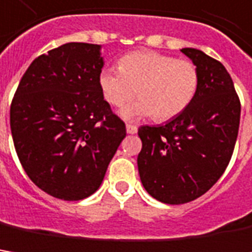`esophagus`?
<instances>
[{
  "mask_svg": "<svg viewBox=\"0 0 252 252\" xmlns=\"http://www.w3.org/2000/svg\"><path fill=\"white\" fill-rule=\"evenodd\" d=\"M126 131H127V134H136L137 133V126H134V125H126Z\"/></svg>",
  "mask_w": 252,
  "mask_h": 252,
  "instance_id": "esophagus-1",
  "label": "esophagus"
}]
</instances>
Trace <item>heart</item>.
<instances>
[{
    "label": "heart",
    "instance_id": "obj_1",
    "mask_svg": "<svg viewBox=\"0 0 252 252\" xmlns=\"http://www.w3.org/2000/svg\"><path fill=\"white\" fill-rule=\"evenodd\" d=\"M198 69L190 61L176 59L155 51H134L119 59L118 70L104 69L98 77L99 90L112 106H122L134 94L138 99L125 106V119L151 116L157 121L176 118L198 90Z\"/></svg>",
    "mask_w": 252,
    "mask_h": 252
}]
</instances>
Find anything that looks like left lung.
<instances>
[{"label": "left lung", "instance_id": "1", "mask_svg": "<svg viewBox=\"0 0 252 252\" xmlns=\"http://www.w3.org/2000/svg\"><path fill=\"white\" fill-rule=\"evenodd\" d=\"M198 69L195 97L163 126H141L138 173L147 193L179 205L201 197L223 175L239 134L241 106L226 67L195 48H182Z\"/></svg>", "mask_w": 252, "mask_h": 252}]
</instances>
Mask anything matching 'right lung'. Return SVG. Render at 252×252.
I'll return each mask as SVG.
<instances>
[{"instance_id": "obj_1", "label": "right lung", "mask_w": 252, "mask_h": 252, "mask_svg": "<svg viewBox=\"0 0 252 252\" xmlns=\"http://www.w3.org/2000/svg\"><path fill=\"white\" fill-rule=\"evenodd\" d=\"M104 63L98 44H63L30 63L12 99L20 163L38 189L59 200L95 193L126 137L99 90Z\"/></svg>"}]
</instances>
